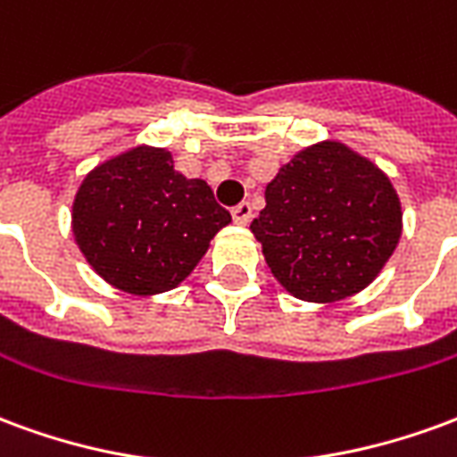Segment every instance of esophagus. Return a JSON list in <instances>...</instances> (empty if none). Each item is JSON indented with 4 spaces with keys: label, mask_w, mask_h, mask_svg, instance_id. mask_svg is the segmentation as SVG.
<instances>
[{
    "label": "esophagus",
    "mask_w": 457,
    "mask_h": 457,
    "mask_svg": "<svg viewBox=\"0 0 457 457\" xmlns=\"http://www.w3.org/2000/svg\"><path fill=\"white\" fill-rule=\"evenodd\" d=\"M232 218H235V222H239V225H247L249 220H252V205H249V203H239V205H235V208H232Z\"/></svg>",
    "instance_id": "esophagus-1"
}]
</instances>
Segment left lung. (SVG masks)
I'll return each instance as SVG.
<instances>
[{
	"label": "left lung",
	"instance_id": "1",
	"mask_svg": "<svg viewBox=\"0 0 457 457\" xmlns=\"http://www.w3.org/2000/svg\"><path fill=\"white\" fill-rule=\"evenodd\" d=\"M249 229L288 294L336 303L370 287L402 237L386 173L340 141L298 151L264 190Z\"/></svg>",
	"mask_w": 457,
	"mask_h": 457
}]
</instances>
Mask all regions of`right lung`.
<instances>
[{"label": "right lung", "instance_id": "right-lung-1", "mask_svg": "<svg viewBox=\"0 0 457 457\" xmlns=\"http://www.w3.org/2000/svg\"><path fill=\"white\" fill-rule=\"evenodd\" d=\"M229 222L208 183L186 179L169 151L154 146L100 163L73 203V235L85 259L134 296L179 287Z\"/></svg>", "mask_w": 457, "mask_h": 457}]
</instances>
